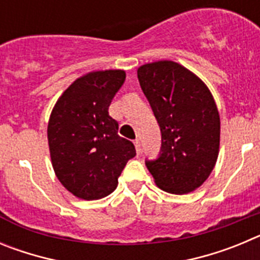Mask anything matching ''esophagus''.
<instances>
[{"label":"esophagus","instance_id":"1","mask_svg":"<svg viewBox=\"0 0 260 260\" xmlns=\"http://www.w3.org/2000/svg\"><path fill=\"white\" fill-rule=\"evenodd\" d=\"M134 144H135V148H137V152L141 153L142 152V143H141V141H139V139H135Z\"/></svg>","mask_w":260,"mask_h":260}]
</instances>
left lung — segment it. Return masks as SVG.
<instances>
[{
    "instance_id": "1",
    "label": "left lung",
    "mask_w": 260,
    "mask_h": 260,
    "mask_svg": "<svg viewBox=\"0 0 260 260\" xmlns=\"http://www.w3.org/2000/svg\"><path fill=\"white\" fill-rule=\"evenodd\" d=\"M142 91L161 132V152L146 161L158 189L189 194L215 168L220 148V116L215 99L199 77L174 61L138 69Z\"/></svg>"
}]
</instances>
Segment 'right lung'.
I'll use <instances>...</instances> for the list:
<instances>
[{"instance_id":"add662e5","label":"right lung","mask_w":260,"mask_h":260,"mask_svg":"<svg viewBox=\"0 0 260 260\" xmlns=\"http://www.w3.org/2000/svg\"><path fill=\"white\" fill-rule=\"evenodd\" d=\"M125 78L123 70L87 73L53 107L48 122L50 160L59 182L77 198L95 201L113 192L126 162L137 155L108 112Z\"/></svg>"}]
</instances>
